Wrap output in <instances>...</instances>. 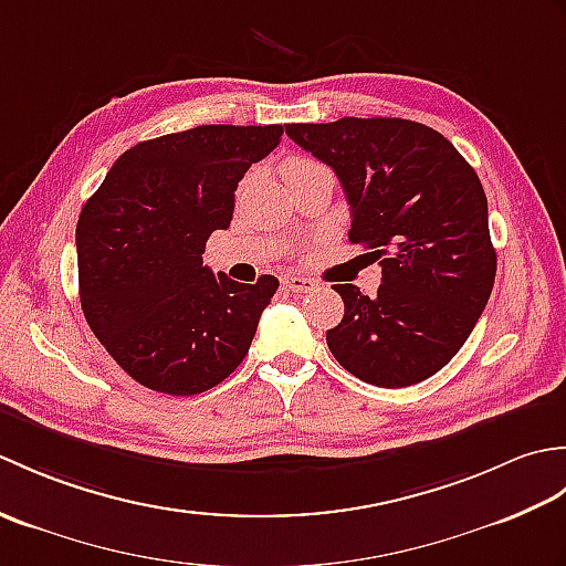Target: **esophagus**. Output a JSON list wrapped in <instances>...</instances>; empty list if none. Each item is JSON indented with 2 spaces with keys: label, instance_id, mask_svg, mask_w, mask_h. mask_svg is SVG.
<instances>
[{
  "label": "esophagus",
  "instance_id": "esophagus-1",
  "mask_svg": "<svg viewBox=\"0 0 566 566\" xmlns=\"http://www.w3.org/2000/svg\"><path fill=\"white\" fill-rule=\"evenodd\" d=\"M282 284L290 292H294V294H306V292H314L316 290V282L314 280H308V276H298V274H284L282 276Z\"/></svg>",
  "mask_w": 566,
  "mask_h": 566
}]
</instances>
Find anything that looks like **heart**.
<instances>
[{
  "mask_svg": "<svg viewBox=\"0 0 566 566\" xmlns=\"http://www.w3.org/2000/svg\"><path fill=\"white\" fill-rule=\"evenodd\" d=\"M311 167H318L316 163L311 160H304V158H296V160H290L284 165V175H292V172H302V170H311Z\"/></svg>",
  "mask_w": 566,
  "mask_h": 566,
  "instance_id": "heart-1",
  "label": "heart"
}]
</instances>
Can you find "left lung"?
Instances as JSON below:
<instances>
[{
	"label": "left lung",
	"mask_w": 566,
	"mask_h": 566,
	"mask_svg": "<svg viewBox=\"0 0 566 566\" xmlns=\"http://www.w3.org/2000/svg\"><path fill=\"white\" fill-rule=\"evenodd\" d=\"M333 167L350 203V240L375 250L381 284H335L345 316L326 333L333 357L367 384L411 387L460 353L489 302L496 250L484 187L438 130L406 118L286 124Z\"/></svg>",
	"instance_id": "8db88e82"
}]
</instances>
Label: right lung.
I'll use <instances>...</instances> for the list:
<instances>
[{
  "label": "right lung",
  "mask_w": 566,
  "mask_h": 566,
  "mask_svg": "<svg viewBox=\"0 0 566 566\" xmlns=\"http://www.w3.org/2000/svg\"><path fill=\"white\" fill-rule=\"evenodd\" d=\"M284 128L197 126L118 158L77 221L80 304L116 365L143 387L201 394L243 363L272 274L240 284L201 255L233 219L238 182Z\"/></svg>",
  "instance_id": "add662e5"
}]
</instances>
